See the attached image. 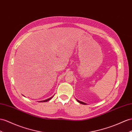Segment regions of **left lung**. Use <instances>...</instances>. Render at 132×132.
<instances>
[{
	"mask_svg": "<svg viewBox=\"0 0 132 132\" xmlns=\"http://www.w3.org/2000/svg\"><path fill=\"white\" fill-rule=\"evenodd\" d=\"M76 100H77V101H78V102H79V103H80V104H84V105H86V103H84V102H82V101H80V100H77V99H76Z\"/></svg>",
	"mask_w": 132,
	"mask_h": 132,
	"instance_id": "left-lung-1",
	"label": "left lung"
}]
</instances>
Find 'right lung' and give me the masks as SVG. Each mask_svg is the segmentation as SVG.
<instances>
[{
    "label": "right lung",
    "mask_w": 132,
    "mask_h": 132,
    "mask_svg": "<svg viewBox=\"0 0 132 132\" xmlns=\"http://www.w3.org/2000/svg\"><path fill=\"white\" fill-rule=\"evenodd\" d=\"M53 96H52V97H50V98H48V99H46V100H42V101H39V102H47V101H49L50 100H51V99L52 98V97Z\"/></svg>",
    "instance_id": "1"
}]
</instances>
